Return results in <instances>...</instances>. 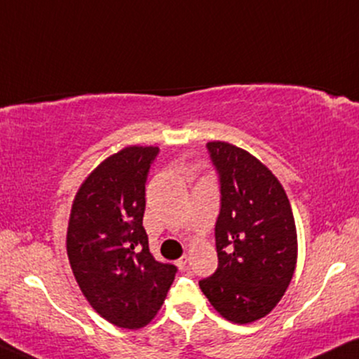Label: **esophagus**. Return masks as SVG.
Segmentation results:
<instances>
[{
	"label": "esophagus",
	"instance_id": "esophagus-1",
	"mask_svg": "<svg viewBox=\"0 0 359 359\" xmlns=\"http://www.w3.org/2000/svg\"><path fill=\"white\" fill-rule=\"evenodd\" d=\"M176 266H178L181 271H184V269L188 268V255H183L181 258L176 261Z\"/></svg>",
	"mask_w": 359,
	"mask_h": 359
}]
</instances>
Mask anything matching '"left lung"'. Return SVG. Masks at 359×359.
Wrapping results in <instances>:
<instances>
[{
    "mask_svg": "<svg viewBox=\"0 0 359 359\" xmlns=\"http://www.w3.org/2000/svg\"><path fill=\"white\" fill-rule=\"evenodd\" d=\"M219 180L218 268L201 291L228 321L246 325L280 303L293 278L298 240L290 200L259 159L224 141L206 144Z\"/></svg>",
    "mask_w": 359,
    "mask_h": 359,
    "instance_id": "8db88e82",
    "label": "left lung"
}]
</instances>
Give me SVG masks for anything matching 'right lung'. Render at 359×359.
<instances>
[{
	"label": "right lung",
	"instance_id": "1",
	"mask_svg": "<svg viewBox=\"0 0 359 359\" xmlns=\"http://www.w3.org/2000/svg\"><path fill=\"white\" fill-rule=\"evenodd\" d=\"M159 149L128 146L106 158L74 196L66 250L83 294L118 328L148 325L178 268L159 263L143 228L144 184Z\"/></svg>",
	"mask_w": 359,
	"mask_h": 359
}]
</instances>
